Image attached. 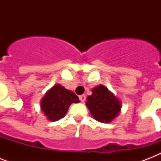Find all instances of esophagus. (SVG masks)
I'll return each mask as SVG.
<instances>
[{
	"instance_id": "1",
	"label": "esophagus",
	"mask_w": 161,
	"mask_h": 161,
	"mask_svg": "<svg viewBox=\"0 0 161 161\" xmlns=\"http://www.w3.org/2000/svg\"><path fill=\"white\" fill-rule=\"evenodd\" d=\"M79 99H80V101L82 102V103H83V102H84L86 99V96L84 95V94H83V95H80L79 96Z\"/></svg>"
}]
</instances>
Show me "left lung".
<instances>
[{"mask_svg": "<svg viewBox=\"0 0 161 161\" xmlns=\"http://www.w3.org/2000/svg\"><path fill=\"white\" fill-rule=\"evenodd\" d=\"M86 105L93 119L98 122L109 123L119 114L121 103L105 86L98 85L92 89Z\"/></svg>", "mask_w": 161, "mask_h": 161, "instance_id": "left-lung-1", "label": "left lung"}]
</instances>
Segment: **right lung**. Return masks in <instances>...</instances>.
Returning <instances> with one entry per match:
<instances>
[{
  "label": "right lung",
  "instance_id": "1",
  "mask_svg": "<svg viewBox=\"0 0 161 161\" xmlns=\"http://www.w3.org/2000/svg\"><path fill=\"white\" fill-rule=\"evenodd\" d=\"M80 100L73 91L68 90L60 84H55L50 88L41 100V109L50 121L63 119L69 106Z\"/></svg>",
  "mask_w": 161,
  "mask_h": 161
}]
</instances>
